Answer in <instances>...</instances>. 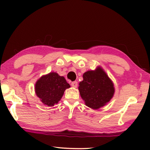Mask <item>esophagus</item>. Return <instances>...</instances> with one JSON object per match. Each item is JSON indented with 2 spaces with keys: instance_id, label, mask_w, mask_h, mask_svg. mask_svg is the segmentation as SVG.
I'll use <instances>...</instances> for the list:
<instances>
[{
  "instance_id": "esophagus-1",
  "label": "esophagus",
  "mask_w": 150,
  "mask_h": 150,
  "mask_svg": "<svg viewBox=\"0 0 150 150\" xmlns=\"http://www.w3.org/2000/svg\"><path fill=\"white\" fill-rule=\"evenodd\" d=\"M77 85H78V83L77 82V81H73V82L71 83V86L73 87L76 88L77 87Z\"/></svg>"
}]
</instances>
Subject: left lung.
<instances>
[{"instance_id": "1", "label": "left lung", "mask_w": 150, "mask_h": 150, "mask_svg": "<svg viewBox=\"0 0 150 150\" xmlns=\"http://www.w3.org/2000/svg\"><path fill=\"white\" fill-rule=\"evenodd\" d=\"M83 78L78 88L81 97L88 107L97 110L113 97L115 92L114 83L100 66L83 73Z\"/></svg>"}]
</instances>
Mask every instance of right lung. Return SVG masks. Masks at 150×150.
<instances>
[{
    "label": "right lung",
    "mask_w": 150,
    "mask_h": 150,
    "mask_svg": "<svg viewBox=\"0 0 150 150\" xmlns=\"http://www.w3.org/2000/svg\"><path fill=\"white\" fill-rule=\"evenodd\" d=\"M71 86L63 76L55 72L42 75L35 84V95L45 105L53 106L57 104L65 91Z\"/></svg>",
    "instance_id": "obj_1"
}]
</instances>
